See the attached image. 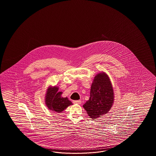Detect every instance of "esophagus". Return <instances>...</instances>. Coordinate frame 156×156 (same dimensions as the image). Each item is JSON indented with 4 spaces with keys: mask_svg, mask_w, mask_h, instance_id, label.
Segmentation results:
<instances>
[{
    "mask_svg": "<svg viewBox=\"0 0 156 156\" xmlns=\"http://www.w3.org/2000/svg\"><path fill=\"white\" fill-rule=\"evenodd\" d=\"M73 103H74V104L81 105L82 101H81V100H75V101H73Z\"/></svg>",
    "mask_w": 156,
    "mask_h": 156,
    "instance_id": "1",
    "label": "esophagus"
}]
</instances>
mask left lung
Listing matches in <instances>:
<instances>
[{
    "label": "left lung",
    "mask_w": 156,
    "mask_h": 156,
    "mask_svg": "<svg viewBox=\"0 0 156 156\" xmlns=\"http://www.w3.org/2000/svg\"><path fill=\"white\" fill-rule=\"evenodd\" d=\"M114 97L110 80L105 73L102 72L94 76L90 98L83 107L90 119H97L108 112L113 105Z\"/></svg>",
    "instance_id": "obj_1"
}]
</instances>
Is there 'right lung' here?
Instances as JSON below:
<instances>
[{"instance_id": "add662e5", "label": "right lung", "mask_w": 156, "mask_h": 156, "mask_svg": "<svg viewBox=\"0 0 156 156\" xmlns=\"http://www.w3.org/2000/svg\"><path fill=\"white\" fill-rule=\"evenodd\" d=\"M58 90V87L56 86L48 87L45 96V104L51 111L61 112L73 103L67 98H62V92Z\"/></svg>"}]
</instances>
